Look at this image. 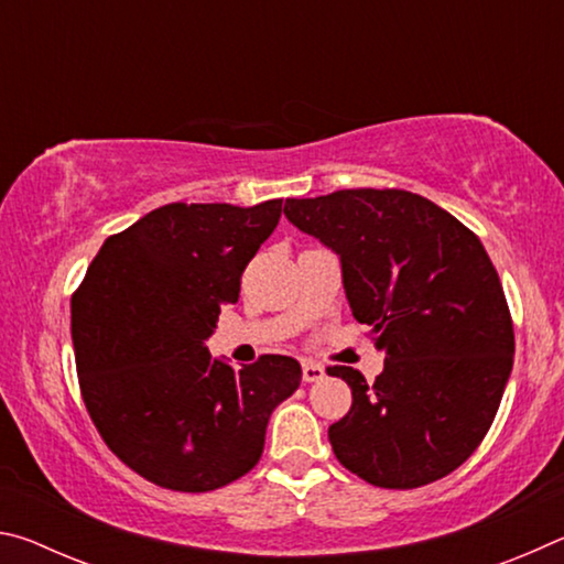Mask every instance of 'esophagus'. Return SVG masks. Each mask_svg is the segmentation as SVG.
I'll return each instance as SVG.
<instances>
[{
    "instance_id": "34e87169",
    "label": "esophagus",
    "mask_w": 564,
    "mask_h": 564,
    "mask_svg": "<svg viewBox=\"0 0 564 564\" xmlns=\"http://www.w3.org/2000/svg\"><path fill=\"white\" fill-rule=\"evenodd\" d=\"M326 378V368L321 366V362H313V360H303V380L305 383H316V380Z\"/></svg>"
}]
</instances>
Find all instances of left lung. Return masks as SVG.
<instances>
[{"label": "left lung", "mask_w": 564, "mask_h": 564, "mask_svg": "<svg viewBox=\"0 0 564 564\" xmlns=\"http://www.w3.org/2000/svg\"><path fill=\"white\" fill-rule=\"evenodd\" d=\"M283 214L340 256L352 318L386 350L376 383L328 368L352 393L348 415L328 427L340 465L390 490L451 475L490 431L514 356L508 301L480 238L400 188L285 198Z\"/></svg>", "instance_id": "left-lung-1"}]
</instances>
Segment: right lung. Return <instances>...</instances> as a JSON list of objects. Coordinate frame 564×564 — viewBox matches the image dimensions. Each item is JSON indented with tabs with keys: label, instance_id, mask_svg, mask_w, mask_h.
Returning a JSON list of instances; mask_svg holds the SVG:
<instances>
[{
	"label": "right lung",
	"instance_id": "right-lung-1",
	"mask_svg": "<svg viewBox=\"0 0 564 564\" xmlns=\"http://www.w3.org/2000/svg\"><path fill=\"white\" fill-rule=\"evenodd\" d=\"M281 204L161 206L109 236L72 295L84 405L109 451L159 488L208 492L246 475L273 408L301 386L295 358L236 370L204 346Z\"/></svg>",
	"mask_w": 564,
	"mask_h": 564
}]
</instances>
